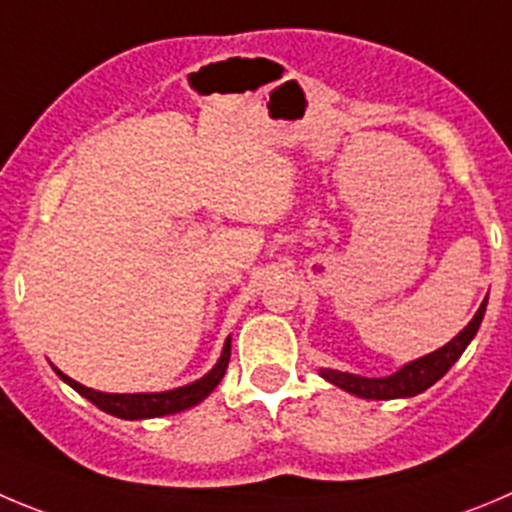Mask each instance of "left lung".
Wrapping results in <instances>:
<instances>
[{
	"mask_svg": "<svg viewBox=\"0 0 512 512\" xmlns=\"http://www.w3.org/2000/svg\"><path fill=\"white\" fill-rule=\"evenodd\" d=\"M487 298L482 300V305L477 308L475 318L452 338L447 346L437 348V351L427 353V356L417 358L412 364L401 366L396 374L384 376V379H369V376L348 374V371H336V369H321V376L326 381H331L338 389L348 391V394H356L361 399H407V396H417L422 391H427L429 386L437 384L447 371L452 369L457 358L465 353V348L470 346V341L475 338L477 328L482 323V315H485Z\"/></svg>",
	"mask_w": 512,
	"mask_h": 512,
	"instance_id": "obj_1",
	"label": "left lung"
}]
</instances>
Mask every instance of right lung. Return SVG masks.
Returning a JSON list of instances; mask_svg holds the SVG:
<instances>
[{"label": "right lung", "mask_w": 512, "mask_h": 512, "mask_svg": "<svg viewBox=\"0 0 512 512\" xmlns=\"http://www.w3.org/2000/svg\"><path fill=\"white\" fill-rule=\"evenodd\" d=\"M229 351H232V338L224 341L222 356L214 364V369L209 374H204L199 381H191V384L179 386V389L171 391H151V394H105V391L88 389V386L78 384L70 376L62 374L60 369H55V374L60 376L65 384L73 386L78 394H83L85 399L93 401L95 407L103 409V412L113 414V417L121 419H154V417H166V414L184 412V409L197 407L199 401L207 399L217 384L222 381L224 371L229 364Z\"/></svg>", "instance_id": "obj_1"}]
</instances>
